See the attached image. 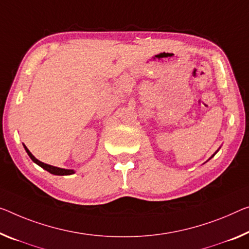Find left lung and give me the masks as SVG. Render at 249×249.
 Masks as SVG:
<instances>
[{
  "label": "left lung",
  "instance_id": "8db88e82",
  "mask_svg": "<svg viewBox=\"0 0 249 249\" xmlns=\"http://www.w3.org/2000/svg\"><path fill=\"white\" fill-rule=\"evenodd\" d=\"M217 151H218V150H217ZM217 151H216V152H217ZM216 152H215V154H216ZM215 154H213V156H212V157H213V156H215Z\"/></svg>",
  "mask_w": 249,
  "mask_h": 249
}]
</instances>
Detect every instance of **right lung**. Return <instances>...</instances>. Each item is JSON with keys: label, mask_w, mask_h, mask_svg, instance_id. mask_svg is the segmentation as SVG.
<instances>
[{"label": "right lung", "mask_w": 249, "mask_h": 249, "mask_svg": "<svg viewBox=\"0 0 249 249\" xmlns=\"http://www.w3.org/2000/svg\"><path fill=\"white\" fill-rule=\"evenodd\" d=\"M23 146H24V144H23ZM24 149H25V151L28 152V155H29L30 158L32 159V161H34L36 164H39L40 167H42V168H43V169L49 171L50 174L56 175V176H67V175L74 174V170H71V169H63V168H58V167L51 166V164H48V163L42 162V161H40V160H37V159L36 158V157H34V156L31 154V152H30L29 149L26 148L25 146H24Z\"/></svg>", "instance_id": "add662e5"}]
</instances>
